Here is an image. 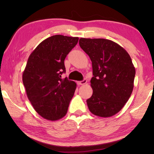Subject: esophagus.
Instances as JSON below:
<instances>
[{"label": "esophagus", "mask_w": 154, "mask_h": 154, "mask_svg": "<svg viewBox=\"0 0 154 154\" xmlns=\"http://www.w3.org/2000/svg\"><path fill=\"white\" fill-rule=\"evenodd\" d=\"M86 83H87V80L84 79L83 81L78 82L77 84H78V85H85V84H86Z\"/></svg>", "instance_id": "esophagus-1"}]
</instances>
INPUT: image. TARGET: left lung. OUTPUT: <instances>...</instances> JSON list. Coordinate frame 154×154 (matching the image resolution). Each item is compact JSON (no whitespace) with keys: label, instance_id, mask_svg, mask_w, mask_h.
Instances as JSON below:
<instances>
[{"label":"left lung","instance_id":"1","mask_svg":"<svg viewBox=\"0 0 154 154\" xmlns=\"http://www.w3.org/2000/svg\"><path fill=\"white\" fill-rule=\"evenodd\" d=\"M79 45L92 62L93 92L87 100L92 114L102 118L119 113L129 100L134 88L135 68L123 47L104 38L79 40Z\"/></svg>","mask_w":154,"mask_h":154}]
</instances>
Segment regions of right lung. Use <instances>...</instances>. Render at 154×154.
Instances as JSON below:
<instances>
[{
	"mask_svg": "<svg viewBox=\"0 0 154 154\" xmlns=\"http://www.w3.org/2000/svg\"><path fill=\"white\" fill-rule=\"evenodd\" d=\"M79 37L55 35L44 40L29 57L22 74L26 95L43 119L54 121L66 114L76 83L62 79L64 60Z\"/></svg>",
	"mask_w": 154,
	"mask_h": 154,
	"instance_id": "right-lung-1",
	"label": "right lung"
}]
</instances>
